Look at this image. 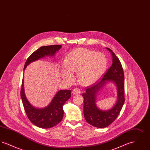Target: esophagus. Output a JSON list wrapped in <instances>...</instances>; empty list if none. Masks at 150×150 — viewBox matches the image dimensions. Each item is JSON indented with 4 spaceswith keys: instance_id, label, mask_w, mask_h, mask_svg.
Wrapping results in <instances>:
<instances>
[{
    "instance_id": "esophagus-1",
    "label": "esophagus",
    "mask_w": 150,
    "mask_h": 150,
    "mask_svg": "<svg viewBox=\"0 0 150 150\" xmlns=\"http://www.w3.org/2000/svg\"><path fill=\"white\" fill-rule=\"evenodd\" d=\"M80 93H81V90L78 88H74V90L72 91L73 94H80Z\"/></svg>"
}]
</instances>
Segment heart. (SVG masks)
<instances>
[{"instance_id":"heart-1","label":"heart","mask_w":150,"mask_h":150,"mask_svg":"<svg viewBox=\"0 0 150 150\" xmlns=\"http://www.w3.org/2000/svg\"><path fill=\"white\" fill-rule=\"evenodd\" d=\"M106 57L100 52L86 48L72 50L66 57L62 76L72 82L75 76L73 72L78 71V79L84 86H89L97 82L104 74L107 67Z\"/></svg>"}]
</instances>
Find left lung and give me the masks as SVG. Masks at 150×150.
<instances>
[{"label":"left lung","instance_id":"left-lung-1","mask_svg":"<svg viewBox=\"0 0 150 150\" xmlns=\"http://www.w3.org/2000/svg\"><path fill=\"white\" fill-rule=\"evenodd\" d=\"M112 56V64L99 82L86 87L84 98V115L86 121L95 127L103 128L110 125L117 118L125 102L124 74L121 62L110 48H106ZM108 81L114 82L117 87L118 99L111 109L103 111L96 106V94Z\"/></svg>","mask_w":150,"mask_h":150}]
</instances>
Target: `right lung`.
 Returning a JSON list of instances; mask_svg holds the SVG:
<instances>
[{
    "instance_id": "1",
    "label": "right lung",
    "mask_w": 150,
    "mask_h": 150,
    "mask_svg": "<svg viewBox=\"0 0 150 150\" xmlns=\"http://www.w3.org/2000/svg\"><path fill=\"white\" fill-rule=\"evenodd\" d=\"M61 47V45L41 47L27 59L23 70L31 62L45 56H54ZM71 94V91L70 90H61L56 94L48 106L43 108H37L33 107L26 98L23 88V79H22L21 97L25 112L30 121L41 128H50L61 121L64 116L63 106L70 98Z\"/></svg>"
}]
</instances>
